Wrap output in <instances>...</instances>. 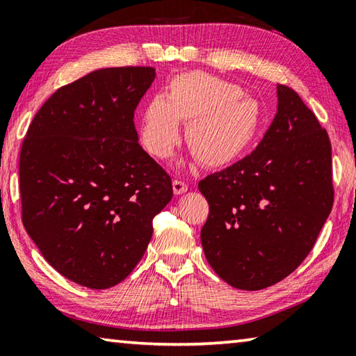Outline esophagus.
Segmentation results:
<instances>
[{
	"instance_id": "esophagus-1",
	"label": "esophagus",
	"mask_w": 356,
	"mask_h": 356,
	"mask_svg": "<svg viewBox=\"0 0 356 356\" xmlns=\"http://www.w3.org/2000/svg\"><path fill=\"white\" fill-rule=\"evenodd\" d=\"M188 190V185L182 180H172V191L174 194H184Z\"/></svg>"
}]
</instances>
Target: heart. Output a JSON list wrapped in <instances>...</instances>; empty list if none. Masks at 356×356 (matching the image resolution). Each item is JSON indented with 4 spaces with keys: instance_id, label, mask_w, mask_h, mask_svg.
<instances>
[{
    "instance_id": "obj_1",
    "label": "heart",
    "mask_w": 356,
    "mask_h": 356,
    "mask_svg": "<svg viewBox=\"0 0 356 356\" xmlns=\"http://www.w3.org/2000/svg\"><path fill=\"white\" fill-rule=\"evenodd\" d=\"M261 106L232 81L205 72L176 75L165 95L145 104L140 142L149 154L165 159L180 138L179 120L188 122V148L202 163L222 166L238 159L259 131Z\"/></svg>"
}]
</instances>
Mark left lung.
I'll return each mask as SVG.
<instances>
[{
  "label": "left lung",
  "instance_id": "8db88e82",
  "mask_svg": "<svg viewBox=\"0 0 356 356\" xmlns=\"http://www.w3.org/2000/svg\"><path fill=\"white\" fill-rule=\"evenodd\" d=\"M277 113L252 154L199 182L210 214L200 242L232 287L262 290L307 257L332 211V146L293 89L277 85Z\"/></svg>",
  "mask_w": 356,
  "mask_h": 356
}]
</instances>
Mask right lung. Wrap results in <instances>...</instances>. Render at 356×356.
Returning a JSON list of instances; mask_svg holds the SVG:
<instances>
[{
    "label": "right lung",
    "mask_w": 356,
    "mask_h": 356,
    "mask_svg": "<svg viewBox=\"0 0 356 356\" xmlns=\"http://www.w3.org/2000/svg\"><path fill=\"white\" fill-rule=\"evenodd\" d=\"M154 67H106L60 88L19 154L23 225L69 281L103 290L142 259L171 177L138 145L134 111Z\"/></svg>",
    "instance_id": "add662e5"
}]
</instances>
